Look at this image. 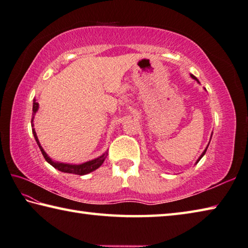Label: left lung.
Here are the masks:
<instances>
[{"mask_svg": "<svg viewBox=\"0 0 248 248\" xmlns=\"http://www.w3.org/2000/svg\"><path fill=\"white\" fill-rule=\"evenodd\" d=\"M190 77H192V78H193V79H195V80H196V81L198 82V84H201V82H199V80L197 79V78H196V77H195V76L193 75V74H190ZM211 136H212V134H211ZM210 140H211V138H210ZM209 142H210V141H209ZM208 146H209V145H208ZM208 146L206 147V149L202 151V154L201 155V157H199V158L197 159V161H196V163H198V161H199V160H201V159H202V158L203 157V155H205V154H206V151H207V148H208Z\"/></svg>", "mask_w": 248, "mask_h": 248, "instance_id": "obj_1", "label": "left lung"}]
</instances>
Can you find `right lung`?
<instances>
[{"label": "right lung", "mask_w": 248, "mask_h": 248, "mask_svg": "<svg viewBox=\"0 0 248 248\" xmlns=\"http://www.w3.org/2000/svg\"><path fill=\"white\" fill-rule=\"evenodd\" d=\"M39 110V103L37 102L36 99H33V104H32V119H31V127H32V134L34 136V140H36L37 144L39 146V148L41 150V154L43 155V157L46 160L47 163H50L52 167L55 168L56 170H59L61 172H64V173H72V174H77V175H85V174H88V173L93 172L94 170H97L98 168H100L102 166V163L104 162V160H106L108 153L102 154L101 155H99L98 158L90 160V161H87L84 163H79V164H73V163H63V162H58V161H54V160H52L49 155H46V153L45 151V149L42 148V146L40 144V141L38 140V136H37V133L34 131L33 128V119H34V115H36V113Z\"/></svg>", "instance_id": "obj_1"}]
</instances>
